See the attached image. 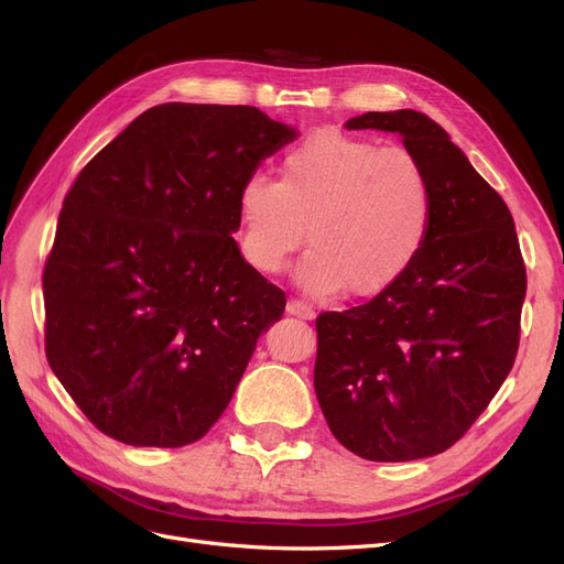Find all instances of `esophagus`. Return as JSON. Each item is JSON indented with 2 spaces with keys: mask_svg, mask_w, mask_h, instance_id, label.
<instances>
[{
  "mask_svg": "<svg viewBox=\"0 0 564 564\" xmlns=\"http://www.w3.org/2000/svg\"><path fill=\"white\" fill-rule=\"evenodd\" d=\"M286 315H294V317H301V319H315V308L308 303L292 299L286 303Z\"/></svg>",
  "mask_w": 564,
  "mask_h": 564,
  "instance_id": "34e87169",
  "label": "esophagus"
}]
</instances>
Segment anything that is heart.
Segmentation results:
<instances>
[{
	"instance_id": "b5f03b06",
	"label": "heart",
	"mask_w": 564,
	"mask_h": 564,
	"mask_svg": "<svg viewBox=\"0 0 564 564\" xmlns=\"http://www.w3.org/2000/svg\"><path fill=\"white\" fill-rule=\"evenodd\" d=\"M242 253L275 275L305 242L299 282L352 299L386 292L414 265L433 224V187L404 148L324 129L282 162L280 183L251 176L237 195Z\"/></svg>"
}]
</instances>
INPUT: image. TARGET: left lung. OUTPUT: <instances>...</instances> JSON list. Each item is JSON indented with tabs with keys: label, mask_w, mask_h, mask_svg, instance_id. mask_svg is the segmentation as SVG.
<instances>
[{
	"label": "left lung",
	"mask_w": 564,
	"mask_h": 564,
	"mask_svg": "<svg viewBox=\"0 0 564 564\" xmlns=\"http://www.w3.org/2000/svg\"><path fill=\"white\" fill-rule=\"evenodd\" d=\"M346 129L402 135L429 174L433 224L395 284L317 317V402L334 437L357 456H435L485 412L516 362L527 292L516 224L429 115L365 112Z\"/></svg>",
	"instance_id": "1"
}]
</instances>
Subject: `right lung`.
I'll return each instance as SVG.
<instances>
[{"label":"right lung","instance_id":"add662e5","mask_svg":"<svg viewBox=\"0 0 564 564\" xmlns=\"http://www.w3.org/2000/svg\"><path fill=\"white\" fill-rule=\"evenodd\" d=\"M296 135L249 106L164 104L82 169L44 268L46 360L98 431L183 447L226 412L286 305L235 242L237 195Z\"/></svg>","mask_w":564,"mask_h":564}]
</instances>
